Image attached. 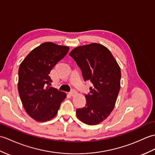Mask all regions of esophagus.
I'll return each instance as SVG.
<instances>
[{
	"instance_id": "obj_1",
	"label": "esophagus",
	"mask_w": 155,
	"mask_h": 155,
	"mask_svg": "<svg viewBox=\"0 0 155 155\" xmlns=\"http://www.w3.org/2000/svg\"><path fill=\"white\" fill-rule=\"evenodd\" d=\"M77 92L75 91V90H73V91H71L69 92V94L71 96H74L75 95H77Z\"/></svg>"
}]
</instances>
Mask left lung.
Returning a JSON list of instances; mask_svg holds the SVG:
<instances>
[{
	"label": "left lung",
	"instance_id": "1",
	"mask_svg": "<svg viewBox=\"0 0 155 155\" xmlns=\"http://www.w3.org/2000/svg\"><path fill=\"white\" fill-rule=\"evenodd\" d=\"M69 55L81 68L84 81L93 84L85 95V107L77 109V117L83 123H101L114 110L120 90V67L106 47L92 43L77 47Z\"/></svg>",
	"mask_w": 155,
	"mask_h": 155
}]
</instances>
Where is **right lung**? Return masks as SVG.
<instances>
[{
    "label": "right lung",
    "instance_id": "add662e5",
    "mask_svg": "<svg viewBox=\"0 0 155 155\" xmlns=\"http://www.w3.org/2000/svg\"><path fill=\"white\" fill-rule=\"evenodd\" d=\"M69 50L68 46L43 43L20 64L18 82L20 98L26 113L35 121L51 120L67 97L65 92L50 87L52 80L49 74Z\"/></svg>",
    "mask_w": 155,
    "mask_h": 155
}]
</instances>
